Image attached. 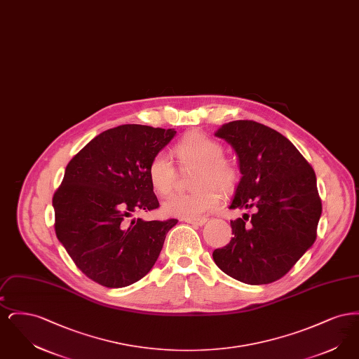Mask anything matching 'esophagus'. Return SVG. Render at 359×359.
<instances>
[{"label": "esophagus", "mask_w": 359, "mask_h": 359, "mask_svg": "<svg viewBox=\"0 0 359 359\" xmlns=\"http://www.w3.org/2000/svg\"><path fill=\"white\" fill-rule=\"evenodd\" d=\"M184 221L189 223V224H194V226H203L207 222L205 218H203V219H184Z\"/></svg>", "instance_id": "esophagus-1"}]
</instances>
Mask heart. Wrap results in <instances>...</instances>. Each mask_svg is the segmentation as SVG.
<instances>
[{"mask_svg":"<svg viewBox=\"0 0 359 359\" xmlns=\"http://www.w3.org/2000/svg\"><path fill=\"white\" fill-rule=\"evenodd\" d=\"M173 154L182 168H196L189 194H176L168 198L163 210L167 215L183 219H199L221 205V195L231 192L239 182L238 167L223 157V145L212 137L192 132L183 137ZM148 176L154 191L170 195L176 183V171L167 154H154L148 167Z\"/></svg>","mask_w":359,"mask_h":359,"instance_id":"1","label":"heart"}]
</instances>
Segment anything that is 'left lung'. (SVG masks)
<instances>
[{"mask_svg": "<svg viewBox=\"0 0 359 359\" xmlns=\"http://www.w3.org/2000/svg\"><path fill=\"white\" fill-rule=\"evenodd\" d=\"M215 136L238 156L242 176L230 208L252 214L230 222L234 237L212 258L242 283L277 281L316 239L322 201L315 172L287 137L256 121H231Z\"/></svg>", "mask_w": 359, "mask_h": 359, "instance_id": "1", "label": "left lung"}]
</instances>
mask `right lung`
<instances>
[{
  "mask_svg": "<svg viewBox=\"0 0 359 359\" xmlns=\"http://www.w3.org/2000/svg\"><path fill=\"white\" fill-rule=\"evenodd\" d=\"M175 135L135 123L104 130L71 158L53 194L56 237L75 265L103 287L141 280L177 223L132 218L158 207L148 167Z\"/></svg>",
  "mask_w": 359,
  "mask_h": 359,
  "instance_id": "right-lung-1",
  "label": "right lung"
}]
</instances>
